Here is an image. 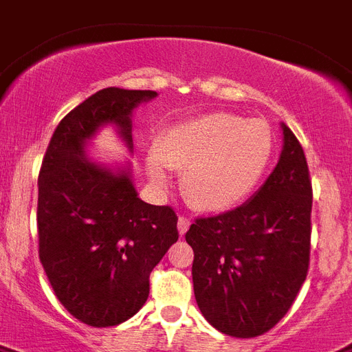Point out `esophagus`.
Wrapping results in <instances>:
<instances>
[{
    "label": "esophagus",
    "mask_w": 352,
    "mask_h": 352,
    "mask_svg": "<svg viewBox=\"0 0 352 352\" xmlns=\"http://www.w3.org/2000/svg\"><path fill=\"white\" fill-rule=\"evenodd\" d=\"M188 226H190V219H188V217H185V216H179V219H178L179 234L185 235V232L188 230Z\"/></svg>",
    "instance_id": "esophagus-1"
}]
</instances>
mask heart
<instances>
[{"label": "heart", "mask_w": 352, "mask_h": 352, "mask_svg": "<svg viewBox=\"0 0 352 352\" xmlns=\"http://www.w3.org/2000/svg\"><path fill=\"white\" fill-rule=\"evenodd\" d=\"M274 153L268 122L226 111L203 113L165 127L147 153V173L158 185L170 167L183 169L182 190L203 212H228L263 179Z\"/></svg>", "instance_id": "b5f03b06"}]
</instances>
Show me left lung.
<instances>
[{"instance_id":"8db88e82","label":"left lung","mask_w":352,"mask_h":352,"mask_svg":"<svg viewBox=\"0 0 352 352\" xmlns=\"http://www.w3.org/2000/svg\"><path fill=\"white\" fill-rule=\"evenodd\" d=\"M280 129V158L259 190L234 210L199 217L185 234L194 250L197 307L210 326L235 338L272 329L309 266V170L297 136L284 122Z\"/></svg>"}]
</instances>
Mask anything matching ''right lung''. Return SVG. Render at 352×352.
Segmentation results:
<instances>
[{
	"instance_id": "1",
	"label": "right lung",
	"mask_w": 352,
	"mask_h": 352,
	"mask_svg": "<svg viewBox=\"0 0 352 352\" xmlns=\"http://www.w3.org/2000/svg\"><path fill=\"white\" fill-rule=\"evenodd\" d=\"M151 89L104 88L55 129L39 173V259L59 302L82 324L118 326L149 297V274L178 241L170 207L142 201L129 160L104 164L88 153L111 126L133 153V111Z\"/></svg>"
}]
</instances>
